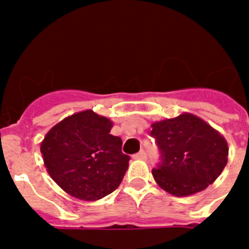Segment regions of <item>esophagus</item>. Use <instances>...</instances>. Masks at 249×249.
<instances>
[{"label":"esophagus","instance_id":"esophagus-1","mask_svg":"<svg viewBox=\"0 0 249 249\" xmlns=\"http://www.w3.org/2000/svg\"><path fill=\"white\" fill-rule=\"evenodd\" d=\"M147 155L144 151H140L138 153L133 155V160H146Z\"/></svg>","mask_w":249,"mask_h":249}]
</instances>
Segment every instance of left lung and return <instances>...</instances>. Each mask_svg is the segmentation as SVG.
<instances>
[{
    "label": "left lung",
    "mask_w": 249,
    "mask_h": 249,
    "mask_svg": "<svg viewBox=\"0 0 249 249\" xmlns=\"http://www.w3.org/2000/svg\"><path fill=\"white\" fill-rule=\"evenodd\" d=\"M151 127L162 156L152 175L169 195L186 197L206 190L227 164L226 138L195 114L184 112Z\"/></svg>",
    "instance_id": "left-lung-1"
}]
</instances>
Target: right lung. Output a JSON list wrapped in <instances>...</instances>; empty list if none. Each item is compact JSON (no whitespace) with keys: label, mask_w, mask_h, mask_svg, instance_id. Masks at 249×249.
<instances>
[{"label":"right lung","mask_w":249,"mask_h":249,"mask_svg":"<svg viewBox=\"0 0 249 249\" xmlns=\"http://www.w3.org/2000/svg\"><path fill=\"white\" fill-rule=\"evenodd\" d=\"M113 122L92 109L68 116L41 142L45 167L66 193L82 201H97L113 192L128 168L122 140L112 136Z\"/></svg>","instance_id":"right-lung-1"}]
</instances>
